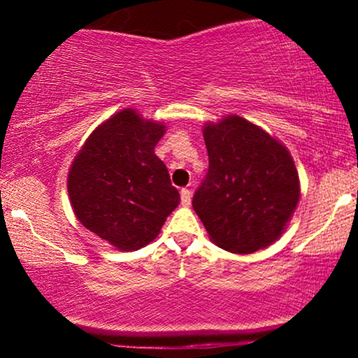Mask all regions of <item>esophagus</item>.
<instances>
[{"mask_svg": "<svg viewBox=\"0 0 358 358\" xmlns=\"http://www.w3.org/2000/svg\"><path fill=\"white\" fill-rule=\"evenodd\" d=\"M180 199H182L183 207H188L192 202V192L188 190V188H182V192H180Z\"/></svg>", "mask_w": 358, "mask_h": 358, "instance_id": "1", "label": "esophagus"}]
</instances>
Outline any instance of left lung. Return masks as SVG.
<instances>
[{
  "instance_id": "8db88e82",
  "label": "left lung",
  "mask_w": 358,
  "mask_h": 358,
  "mask_svg": "<svg viewBox=\"0 0 358 358\" xmlns=\"http://www.w3.org/2000/svg\"><path fill=\"white\" fill-rule=\"evenodd\" d=\"M208 171L193 210L222 249L250 254L285 231L299 200L293 158L281 143L241 116L203 127Z\"/></svg>"
}]
</instances>
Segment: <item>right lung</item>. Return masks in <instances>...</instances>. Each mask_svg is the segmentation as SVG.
<instances>
[{
  "mask_svg": "<svg viewBox=\"0 0 358 358\" xmlns=\"http://www.w3.org/2000/svg\"><path fill=\"white\" fill-rule=\"evenodd\" d=\"M165 126L124 109L97 127L73 159L69 196L77 219L121 250L145 248L180 202L155 155Z\"/></svg>",
  "mask_w": 358,
  "mask_h": 358,
  "instance_id": "obj_1",
  "label": "right lung"
}]
</instances>
